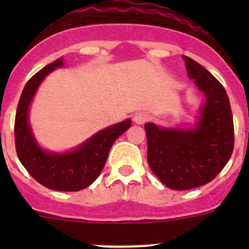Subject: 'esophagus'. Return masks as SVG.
I'll return each mask as SVG.
<instances>
[{
	"instance_id": "obj_1",
	"label": "esophagus",
	"mask_w": 249,
	"mask_h": 249,
	"mask_svg": "<svg viewBox=\"0 0 249 249\" xmlns=\"http://www.w3.org/2000/svg\"><path fill=\"white\" fill-rule=\"evenodd\" d=\"M148 120L149 116L146 112H138V113H136L135 116H133V122H135L136 124H143V123H146Z\"/></svg>"
}]
</instances>
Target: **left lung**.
<instances>
[{"label": "left lung", "mask_w": 249, "mask_h": 249, "mask_svg": "<svg viewBox=\"0 0 249 249\" xmlns=\"http://www.w3.org/2000/svg\"><path fill=\"white\" fill-rule=\"evenodd\" d=\"M187 73L204 93L192 128H164L146 123L147 160L168 188L192 190L208 183L227 164L234 146L233 116L226 89L211 72L183 56Z\"/></svg>", "instance_id": "obj_1"}]
</instances>
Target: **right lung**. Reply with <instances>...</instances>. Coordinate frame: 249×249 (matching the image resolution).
Here are the masks:
<instances>
[{
    "mask_svg": "<svg viewBox=\"0 0 249 249\" xmlns=\"http://www.w3.org/2000/svg\"><path fill=\"white\" fill-rule=\"evenodd\" d=\"M62 66V58L56 59L26 83L15 118V143L19 162L38 183L54 191L76 192L96 181L105 167L112 144L131 127L132 121H122L97 132L72 151L58 153L43 149L37 143L30 126L28 111L46 76Z\"/></svg>",
    "mask_w": 249,
    "mask_h": 249,
    "instance_id": "right-lung-1",
    "label": "right lung"
}]
</instances>
